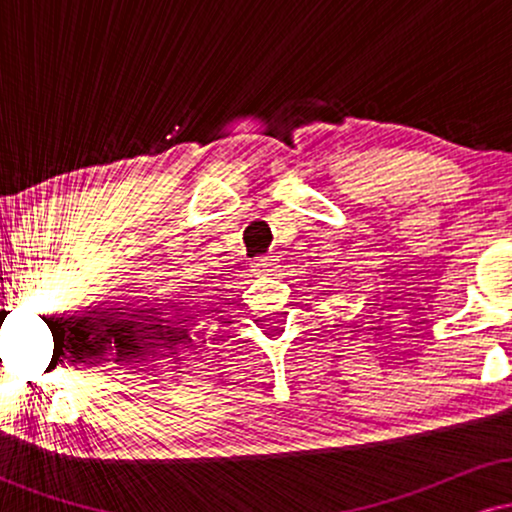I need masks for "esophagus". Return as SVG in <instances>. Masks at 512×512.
Segmentation results:
<instances>
[{"label": "esophagus", "mask_w": 512, "mask_h": 512, "mask_svg": "<svg viewBox=\"0 0 512 512\" xmlns=\"http://www.w3.org/2000/svg\"><path fill=\"white\" fill-rule=\"evenodd\" d=\"M255 267L260 274H274L276 269H279V260H274V257H262V260L255 262Z\"/></svg>", "instance_id": "34e87169"}]
</instances>
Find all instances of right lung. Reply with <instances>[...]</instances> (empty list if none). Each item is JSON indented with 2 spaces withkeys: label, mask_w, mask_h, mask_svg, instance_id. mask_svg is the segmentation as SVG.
<instances>
[{
  "label": "right lung",
  "mask_w": 512,
  "mask_h": 512,
  "mask_svg": "<svg viewBox=\"0 0 512 512\" xmlns=\"http://www.w3.org/2000/svg\"><path fill=\"white\" fill-rule=\"evenodd\" d=\"M182 334H185V330H182Z\"/></svg>",
  "instance_id": "1"
}]
</instances>
